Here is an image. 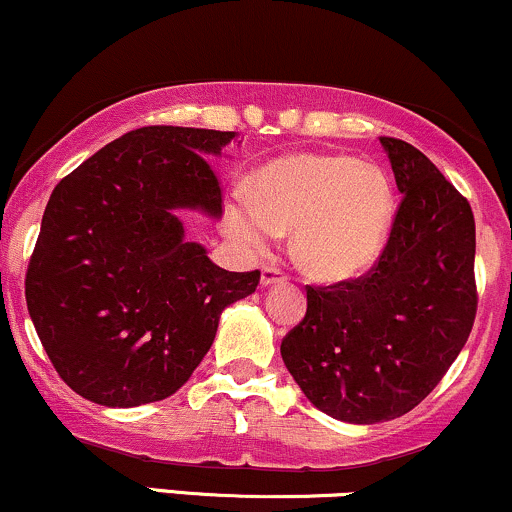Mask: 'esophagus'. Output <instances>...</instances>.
Wrapping results in <instances>:
<instances>
[{"label":"esophagus","instance_id":"1","mask_svg":"<svg viewBox=\"0 0 512 512\" xmlns=\"http://www.w3.org/2000/svg\"><path fill=\"white\" fill-rule=\"evenodd\" d=\"M289 279V274L284 272V269L279 267H262V286H274V284H281V281Z\"/></svg>","mask_w":512,"mask_h":512}]
</instances>
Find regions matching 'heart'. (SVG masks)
I'll return each mask as SVG.
<instances>
[{"mask_svg": "<svg viewBox=\"0 0 512 512\" xmlns=\"http://www.w3.org/2000/svg\"><path fill=\"white\" fill-rule=\"evenodd\" d=\"M392 219L395 190L378 163L291 154L257 173L252 195H233L223 226L252 255H264L279 233L293 231V257L303 272L342 281L366 274L380 260Z\"/></svg>", "mask_w": 512, "mask_h": 512, "instance_id": "obj_1", "label": "heart"}]
</instances>
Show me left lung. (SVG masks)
Wrapping results in <instances>:
<instances>
[{
    "instance_id": "obj_1",
    "label": "left lung",
    "mask_w": 512,
    "mask_h": 512,
    "mask_svg": "<svg viewBox=\"0 0 512 512\" xmlns=\"http://www.w3.org/2000/svg\"><path fill=\"white\" fill-rule=\"evenodd\" d=\"M402 192L380 260L358 279L305 286L281 358L317 409L349 424L407 414L448 373L477 317V231L467 197L402 139L380 137Z\"/></svg>"
}]
</instances>
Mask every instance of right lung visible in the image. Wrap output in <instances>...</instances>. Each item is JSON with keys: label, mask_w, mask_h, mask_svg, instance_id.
Here are the masks:
<instances>
[{"label": "right lung", "mask_w": 512, "mask_h": 512, "mask_svg": "<svg viewBox=\"0 0 512 512\" xmlns=\"http://www.w3.org/2000/svg\"><path fill=\"white\" fill-rule=\"evenodd\" d=\"M236 137L139 127L57 182L26 269L28 313L60 378L103 407L178 392L255 272H226L187 243L175 209L221 214L209 163Z\"/></svg>", "instance_id": "right-lung-1"}]
</instances>
